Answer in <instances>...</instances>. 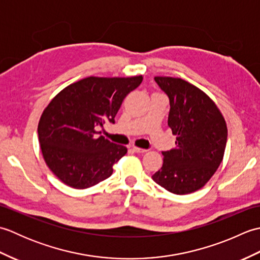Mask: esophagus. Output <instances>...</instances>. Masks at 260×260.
<instances>
[{"instance_id":"obj_1","label":"esophagus","mask_w":260,"mask_h":260,"mask_svg":"<svg viewBox=\"0 0 260 260\" xmlns=\"http://www.w3.org/2000/svg\"><path fill=\"white\" fill-rule=\"evenodd\" d=\"M133 151L135 153H139V154L147 152V150H145V148H141V147H136V146H133Z\"/></svg>"}]
</instances>
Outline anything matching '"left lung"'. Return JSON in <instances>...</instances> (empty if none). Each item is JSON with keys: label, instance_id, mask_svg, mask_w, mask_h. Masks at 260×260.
<instances>
[{"label": "left lung", "instance_id": "obj_1", "mask_svg": "<svg viewBox=\"0 0 260 260\" xmlns=\"http://www.w3.org/2000/svg\"><path fill=\"white\" fill-rule=\"evenodd\" d=\"M170 99L168 125L175 147L162 152L163 165L152 175L174 194H187L212 178L222 162L228 129L217 105L206 92L181 78H154Z\"/></svg>", "mask_w": 260, "mask_h": 260}]
</instances>
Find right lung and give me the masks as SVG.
<instances>
[{
    "label": "right lung",
    "instance_id": "add662e5",
    "mask_svg": "<svg viewBox=\"0 0 260 260\" xmlns=\"http://www.w3.org/2000/svg\"><path fill=\"white\" fill-rule=\"evenodd\" d=\"M142 80L87 77L66 87L43 110L38 125L42 155L66 185L87 189L112 175L127 148L98 136L96 127L115 123L124 98Z\"/></svg>",
    "mask_w": 260,
    "mask_h": 260
}]
</instances>
